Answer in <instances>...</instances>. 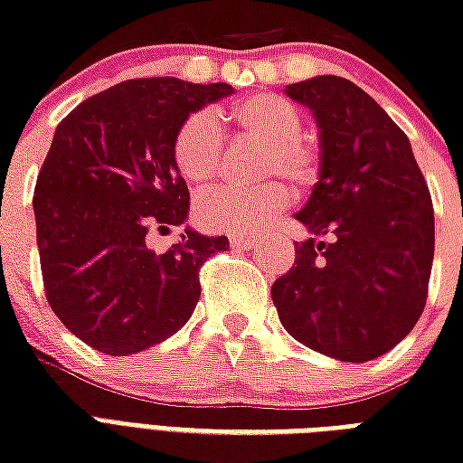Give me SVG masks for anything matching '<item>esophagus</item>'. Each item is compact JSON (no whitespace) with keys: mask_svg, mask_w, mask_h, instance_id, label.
Segmentation results:
<instances>
[{"mask_svg":"<svg viewBox=\"0 0 463 463\" xmlns=\"http://www.w3.org/2000/svg\"><path fill=\"white\" fill-rule=\"evenodd\" d=\"M231 245L240 247V250H252L257 245V238H252V235H231Z\"/></svg>","mask_w":463,"mask_h":463,"instance_id":"obj_1","label":"esophagus"}]
</instances>
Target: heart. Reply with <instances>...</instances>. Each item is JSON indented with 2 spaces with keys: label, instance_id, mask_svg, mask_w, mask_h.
Wrapping results in <instances>:
<instances>
[{
  "label": "heart",
  "instance_id": "1",
  "mask_svg": "<svg viewBox=\"0 0 463 463\" xmlns=\"http://www.w3.org/2000/svg\"><path fill=\"white\" fill-rule=\"evenodd\" d=\"M240 132L267 144L260 156V177H283L293 189L312 187L319 177L322 158L303 132V115L296 105L276 93H257L225 112ZM225 134L213 115L192 112L173 141V158L189 184H209L223 167ZM288 203L281 182L260 187H218L196 206L203 228L223 232H257Z\"/></svg>",
  "mask_w": 463,
  "mask_h": 463
}]
</instances>
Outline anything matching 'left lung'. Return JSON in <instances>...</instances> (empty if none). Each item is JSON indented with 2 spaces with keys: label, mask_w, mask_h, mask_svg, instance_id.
<instances>
[{
  "label": "left lung",
  "mask_w": 463,
  "mask_h": 463,
  "mask_svg": "<svg viewBox=\"0 0 463 463\" xmlns=\"http://www.w3.org/2000/svg\"><path fill=\"white\" fill-rule=\"evenodd\" d=\"M319 127L322 167L296 218L312 238L276 279L271 298L290 336L307 348L365 363L416 326L428 300L435 213L409 137L341 76L286 86ZM326 234L329 243L317 241Z\"/></svg>",
  "instance_id": "obj_1"
}]
</instances>
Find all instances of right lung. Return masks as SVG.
<instances>
[{
  "label": "right lung",
  "mask_w": 463,
  "mask_h": 463,
  "mask_svg": "<svg viewBox=\"0 0 463 463\" xmlns=\"http://www.w3.org/2000/svg\"><path fill=\"white\" fill-rule=\"evenodd\" d=\"M231 93L228 83L132 79L86 98L54 129L33 196L40 269L52 312L90 348L132 355L173 336L199 303L202 264L231 247L192 228L163 254L146 245L187 221L175 134Z\"/></svg>",
  "instance_id": "obj_1"
}]
</instances>
